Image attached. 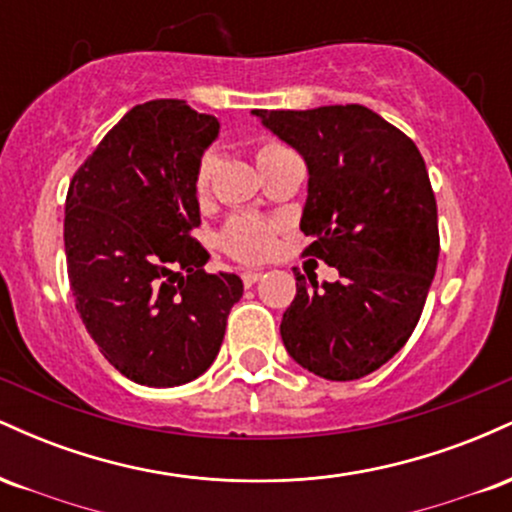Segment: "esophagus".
Instances as JSON below:
<instances>
[{
	"label": "esophagus",
	"mask_w": 512,
	"mask_h": 512,
	"mask_svg": "<svg viewBox=\"0 0 512 512\" xmlns=\"http://www.w3.org/2000/svg\"><path fill=\"white\" fill-rule=\"evenodd\" d=\"M260 279H262V272H255V269H245V272H243V284L245 286L257 284Z\"/></svg>",
	"instance_id": "1"
}]
</instances>
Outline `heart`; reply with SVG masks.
I'll return each instance as SVG.
<instances>
[{"label":"heart","mask_w":512,"mask_h":512,"mask_svg":"<svg viewBox=\"0 0 512 512\" xmlns=\"http://www.w3.org/2000/svg\"><path fill=\"white\" fill-rule=\"evenodd\" d=\"M279 149H284V146L276 142H264L260 149H257V161L264 156L274 154V151ZM209 178H211V156H207L202 163H199V170H197L199 195L207 192ZM223 245H226V250L231 252V255L240 257V260H262V257H267L269 250H272L274 233L272 228L262 221L236 219L226 228V233H223Z\"/></svg>","instance_id":"1"}]
</instances>
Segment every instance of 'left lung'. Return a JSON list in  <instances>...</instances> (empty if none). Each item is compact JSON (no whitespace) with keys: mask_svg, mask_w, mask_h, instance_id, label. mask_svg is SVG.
Here are the masks:
<instances>
[{"mask_svg":"<svg viewBox=\"0 0 512 512\" xmlns=\"http://www.w3.org/2000/svg\"><path fill=\"white\" fill-rule=\"evenodd\" d=\"M303 156L305 255L339 269L305 284L281 320L298 366L325 380H358L407 344L438 264V209L416 144L363 105L252 110Z\"/></svg>","mask_w":512,"mask_h":512,"instance_id":"obj_1","label":"left lung"}]
</instances>
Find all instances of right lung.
I'll return each mask as SVG.
<instances>
[{"mask_svg": "<svg viewBox=\"0 0 512 512\" xmlns=\"http://www.w3.org/2000/svg\"><path fill=\"white\" fill-rule=\"evenodd\" d=\"M219 120L185 101L134 105L74 175L64 252L76 310L122 375L185 385L214 363L238 274H207L197 170Z\"/></svg>", "mask_w": 512, "mask_h": 512, "instance_id": "obj_1", "label": "right lung"}]
</instances>
